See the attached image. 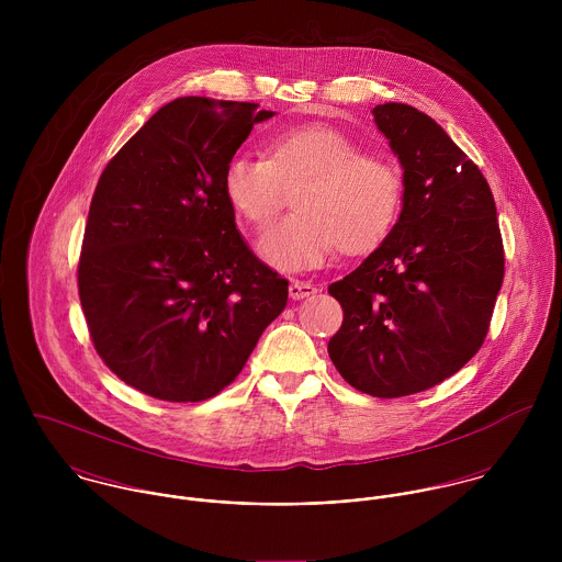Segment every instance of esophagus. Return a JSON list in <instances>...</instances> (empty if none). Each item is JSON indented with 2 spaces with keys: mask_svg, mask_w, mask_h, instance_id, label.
Returning a JSON list of instances; mask_svg holds the SVG:
<instances>
[{
  "mask_svg": "<svg viewBox=\"0 0 562 562\" xmlns=\"http://www.w3.org/2000/svg\"><path fill=\"white\" fill-rule=\"evenodd\" d=\"M318 292V288H314L312 283H305V281H292L290 283V296L294 301H303V299H310Z\"/></svg>",
  "mask_w": 562,
  "mask_h": 562,
  "instance_id": "1",
  "label": "esophagus"
}]
</instances>
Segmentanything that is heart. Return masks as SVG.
Masks as SVG:
<instances>
[{
	"label": "heart",
	"instance_id": "obj_1",
	"mask_svg": "<svg viewBox=\"0 0 562 562\" xmlns=\"http://www.w3.org/2000/svg\"><path fill=\"white\" fill-rule=\"evenodd\" d=\"M223 188L246 225L263 232L294 190L296 214L277 225L259 244L277 268L299 272L348 255L372 250L387 236L402 199L401 168L361 151L348 134L305 125L266 143V158L236 154L225 166Z\"/></svg>",
	"mask_w": 562,
	"mask_h": 562
}]
</instances>
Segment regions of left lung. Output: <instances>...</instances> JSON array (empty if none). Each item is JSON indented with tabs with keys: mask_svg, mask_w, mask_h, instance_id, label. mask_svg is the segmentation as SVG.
Instances as JSON below:
<instances>
[{
	"mask_svg": "<svg viewBox=\"0 0 562 562\" xmlns=\"http://www.w3.org/2000/svg\"><path fill=\"white\" fill-rule=\"evenodd\" d=\"M402 170V212L383 244L328 285L344 322L328 357L355 390L401 398L439 385L479 350L504 279L495 201L481 168L428 114L372 110Z\"/></svg>",
	"mask_w": 562,
	"mask_h": 562,
	"instance_id": "1",
	"label": "left lung"
}]
</instances>
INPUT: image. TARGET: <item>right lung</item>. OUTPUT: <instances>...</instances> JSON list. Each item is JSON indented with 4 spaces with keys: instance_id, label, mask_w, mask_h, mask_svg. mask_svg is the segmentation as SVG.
<instances>
[{
    "instance_id": "obj_1",
    "label": "right lung",
    "mask_w": 562,
    "mask_h": 562,
    "mask_svg": "<svg viewBox=\"0 0 562 562\" xmlns=\"http://www.w3.org/2000/svg\"><path fill=\"white\" fill-rule=\"evenodd\" d=\"M257 103L179 97L110 160L90 201L78 288L94 350L130 387L201 402L236 381L288 281L259 261L223 188Z\"/></svg>"
}]
</instances>
